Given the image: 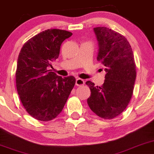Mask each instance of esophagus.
<instances>
[{"instance_id": "34e87169", "label": "esophagus", "mask_w": 154, "mask_h": 154, "mask_svg": "<svg viewBox=\"0 0 154 154\" xmlns=\"http://www.w3.org/2000/svg\"><path fill=\"white\" fill-rule=\"evenodd\" d=\"M85 82L82 79L77 78V79H76L75 84H76V85H77V86H82V85H85Z\"/></svg>"}]
</instances>
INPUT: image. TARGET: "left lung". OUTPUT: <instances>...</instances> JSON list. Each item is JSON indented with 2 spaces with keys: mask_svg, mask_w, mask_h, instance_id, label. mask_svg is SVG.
I'll use <instances>...</instances> for the list:
<instances>
[{
  "mask_svg": "<svg viewBox=\"0 0 154 154\" xmlns=\"http://www.w3.org/2000/svg\"><path fill=\"white\" fill-rule=\"evenodd\" d=\"M98 43L97 60L105 66L101 87L91 81L87 99L90 109L100 118L112 119L124 111L132 98L136 79V65L130 43L122 34L104 26L94 28Z\"/></svg>",
  "mask_w": 154,
  "mask_h": 154,
  "instance_id": "8db88e82",
  "label": "left lung"
}]
</instances>
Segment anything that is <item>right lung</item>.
Here are the masks:
<instances>
[{"instance_id":"add662e5","label":"right lung","mask_w":154,"mask_h":154,"mask_svg":"<svg viewBox=\"0 0 154 154\" xmlns=\"http://www.w3.org/2000/svg\"><path fill=\"white\" fill-rule=\"evenodd\" d=\"M72 35L51 29L29 39L20 51L16 70V87L24 108L34 118L49 121L62 111L75 85L73 76L63 78L49 69L60 54L62 43Z\"/></svg>"}]
</instances>
